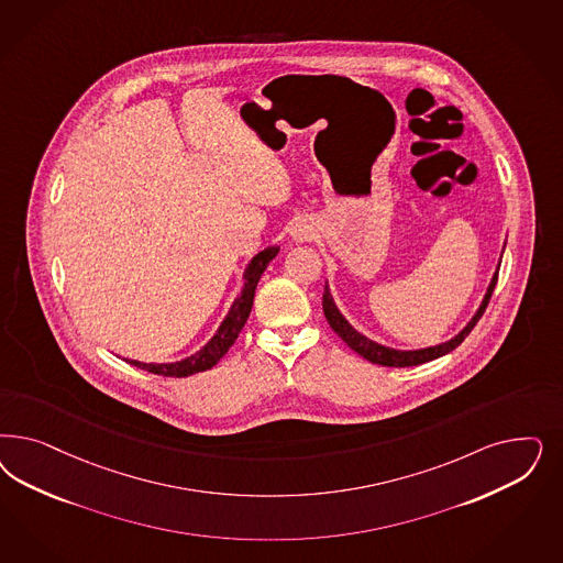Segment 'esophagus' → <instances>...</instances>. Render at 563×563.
<instances>
[{"label": "esophagus", "mask_w": 563, "mask_h": 563, "mask_svg": "<svg viewBox=\"0 0 563 563\" xmlns=\"http://www.w3.org/2000/svg\"><path fill=\"white\" fill-rule=\"evenodd\" d=\"M307 236H309V230H307V228H298V230L294 232L296 240H307Z\"/></svg>", "instance_id": "esophagus-1"}]
</instances>
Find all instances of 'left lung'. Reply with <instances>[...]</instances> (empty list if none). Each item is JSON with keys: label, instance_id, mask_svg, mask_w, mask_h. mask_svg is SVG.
Segmentation results:
<instances>
[{"label": "left lung", "instance_id": "8db88e82", "mask_svg": "<svg viewBox=\"0 0 563 563\" xmlns=\"http://www.w3.org/2000/svg\"><path fill=\"white\" fill-rule=\"evenodd\" d=\"M497 275H499V272H495V275H493L489 290L485 294V300H483L481 309L476 310V314L472 317L471 323L464 327V329L455 335L454 340H450V342H445V344L433 345V347H424V350L399 352V350H391V347H385V345L375 344V342L366 340L358 331H354L352 327L347 325V321L340 314V310L335 309V305H333V300H331V294L327 290V286L325 291H323V312H325L329 327L344 340L345 344L350 345L356 354H361L363 358H366L368 363L382 364V366H417V364L435 361L439 356H445L448 352H452V350H455L457 345L466 340V335H468L472 329H474V325L478 323V319L483 317V312H485L487 305H489L490 294H493L495 284H497Z\"/></svg>", "mask_w": 563, "mask_h": 563}]
</instances>
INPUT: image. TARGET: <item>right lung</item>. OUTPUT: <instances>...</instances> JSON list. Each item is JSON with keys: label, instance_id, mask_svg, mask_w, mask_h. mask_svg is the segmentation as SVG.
<instances>
[{"label": "right lung", "instance_id": "right-lung-1", "mask_svg": "<svg viewBox=\"0 0 563 563\" xmlns=\"http://www.w3.org/2000/svg\"><path fill=\"white\" fill-rule=\"evenodd\" d=\"M279 253L277 246L272 249H265L263 253L256 254L249 269L244 273V290L242 296L234 302V307L230 310V314L225 317V321L219 327L216 338L205 345L200 352H197L195 356L180 361V363L172 364H146L136 363V361H126V363L134 364L143 371H148L153 375H164V377H190V375H197L200 371H209L213 368L216 364L225 356V352L234 345L238 340V333L242 331V327L246 323L251 309H253L254 290H256V284L261 279L263 272L267 269L269 261L275 258V254Z\"/></svg>", "mask_w": 563, "mask_h": 563}]
</instances>
